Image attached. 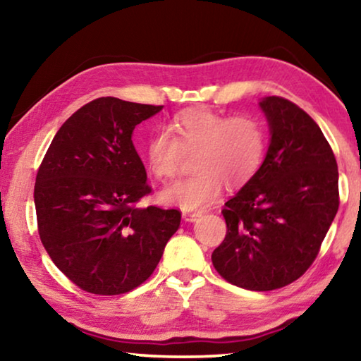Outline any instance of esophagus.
I'll return each mask as SVG.
<instances>
[{"mask_svg": "<svg viewBox=\"0 0 361 361\" xmlns=\"http://www.w3.org/2000/svg\"><path fill=\"white\" fill-rule=\"evenodd\" d=\"M199 216H202V212H194V210H183V218L186 221H195Z\"/></svg>", "mask_w": 361, "mask_h": 361, "instance_id": "obj_1", "label": "esophagus"}]
</instances>
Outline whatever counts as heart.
<instances>
[{"mask_svg":"<svg viewBox=\"0 0 361 361\" xmlns=\"http://www.w3.org/2000/svg\"><path fill=\"white\" fill-rule=\"evenodd\" d=\"M264 151L266 129L259 119L197 108L176 114L166 130L152 133L145 157L154 178L172 181L185 154H194L195 172L166 189L162 200L199 209L218 197L223 183L229 189L247 185L259 170Z\"/></svg>","mask_w":361,"mask_h":361,"instance_id":"obj_1","label":"heart"}]
</instances>
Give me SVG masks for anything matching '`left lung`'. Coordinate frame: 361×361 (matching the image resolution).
I'll list each match as a JSON object with an SVG mask.
<instances>
[{
    "instance_id": "obj_1",
    "label": "left lung",
    "mask_w": 361,
    "mask_h": 361,
    "mask_svg": "<svg viewBox=\"0 0 361 361\" xmlns=\"http://www.w3.org/2000/svg\"><path fill=\"white\" fill-rule=\"evenodd\" d=\"M271 145L258 172L221 210L212 262L226 282L271 291L312 266L339 209L338 162L310 116L283 97L261 102Z\"/></svg>"
}]
</instances>
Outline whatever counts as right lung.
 <instances>
[{"instance_id":"1","label":"right lung","mask_w":361,"mask_h":361,"mask_svg":"<svg viewBox=\"0 0 361 361\" xmlns=\"http://www.w3.org/2000/svg\"><path fill=\"white\" fill-rule=\"evenodd\" d=\"M162 106L100 97L73 113L36 173L35 207L47 255L78 288L114 296L151 277L181 212L137 204L151 194L132 142Z\"/></svg>"}]
</instances>
